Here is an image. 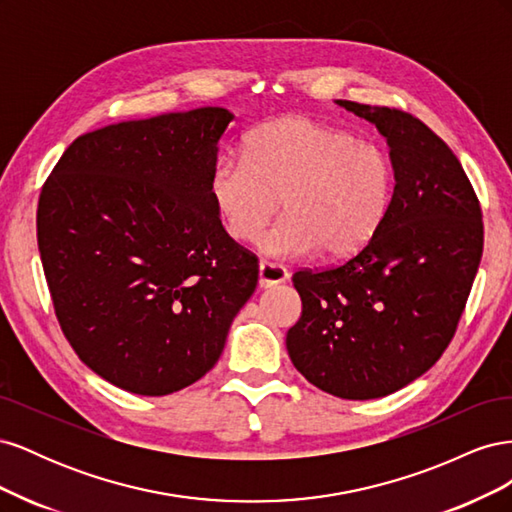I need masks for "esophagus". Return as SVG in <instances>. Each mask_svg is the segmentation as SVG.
Instances as JSON below:
<instances>
[{
	"instance_id": "1",
	"label": "esophagus",
	"mask_w": 512,
	"mask_h": 512,
	"mask_svg": "<svg viewBox=\"0 0 512 512\" xmlns=\"http://www.w3.org/2000/svg\"><path fill=\"white\" fill-rule=\"evenodd\" d=\"M288 280V271L277 265V262L269 260H260L258 265V284L260 288H273L277 284H284Z\"/></svg>"
}]
</instances>
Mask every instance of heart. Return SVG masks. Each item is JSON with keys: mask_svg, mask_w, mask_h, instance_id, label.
Segmentation results:
<instances>
[{"mask_svg": "<svg viewBox=\"0 0 512 512\" xmlns=\"http://www.w3.org/2000/svg\"><path fill=\"white\" fill-rule=\"evenodd\" d=\"M393 192L380 145L307 117L262 123L245 136L243 158L222 156L209 175L215 211L237 241H254L282 198L286 213L260 239L277 258L356 254L382 228Z\"/></svg>", "mask_w": 512, "mask_h": 512, "instance_id": "b5f03b06", "label": "heart"}]
</instances>
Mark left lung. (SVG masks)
Instances as JSON below:
<instances>
[{
    "label": "left lung",
    "instance_id": "obj_1",
    "mask_svg": "<svg viewBox=\"0 0 512 512\" xmlns=\"http://www.w3.org/2000/svg\"><path fill=\"white\" fill-rule=\"evenodd\" d=\"M337 104L389 143L393 203L359 254L292 275L303 312L286 348L320 391L376 399L423 376L451 344L483 256V213L461 162L421 119Z\"/></svg>",
    "mask_w": 512,
    "mask_h": 512
}]
</instances>
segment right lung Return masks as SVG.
<instances>
[{
  "label": "right lung",
  "mask_w": 512,
  "mask_h": 512,
  "mask_svg": "<svg viewBox=\"0 0 512 512\" xmlns=\"http://www.w3.org/2000/svg\"><path fill=\"white\" fill-rule=\"evenodd\" d=\"M220 106L121 121L64 151L38 200V250L59 327L123 391L162 397L218 363L258 258L209 194Z\"/></svg>",
  "instance_id": "right-lung-1"
}]
</instances>
